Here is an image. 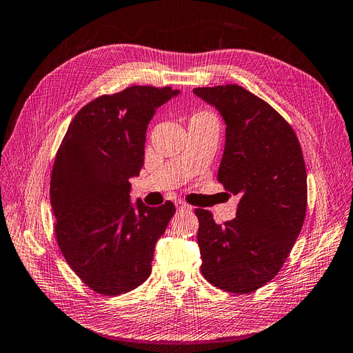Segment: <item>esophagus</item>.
I'll return each mask as SVG.
<instances>
[{
  "mask_svg": "<svg viewBox=\"0 0 353 353\" xmlns=\"http://www.w3.org/2000/svg\"><path fill=\"white\" fill-rule=\"evenodd\" d=\"M176 207L179 211H186V210H190L192 207L188 205L186 203H183V201H176Z\"/></svg>",
  "mask_w": 353,
  "mask_h": 353,
  "instance_id": "1",
  "label": "esophagus"
}]
</instances>
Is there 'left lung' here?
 Listing matches in <instances>:
<instances>
[{"instance_id":"1","label":"left lung","mask_w":353,"mask_h":353,"mask_svg":"<svg viewBox=\"0 0 353 353\" xmlns=\"http://www.w3.org/2000/svg\"><path fill=\"white\" fill-rule=\"evenodd\" d=\"M226 124L217 179L239 195L236 217L217 225L196 208L201 272L229 293H253L278 274L303 226L307 179L293 128L265 100L236 84L194 88Z\"/></svg>"}]
</instances>
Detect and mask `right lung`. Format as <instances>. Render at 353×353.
I'll return each mask as SVG.
<instances>
[{"label":"right lung","mask_w":353,"mask_h":353,"mask_svg":"<svg viewBox=\"0 0 353 353\" xmlns=\"http://www.w3.org/2000/svg\"><path fill=\"white\" fill-rule=\"evenodd\" d=\"M179 93L133 85L100 96L75 115L57 150L50 183L57 244L99 294H124L145 283L157 241L176 213L171 201L132 203L130 179L143 167L150 119Z\"/></svg>","instance_id":"add662e5"}]
</instances>
